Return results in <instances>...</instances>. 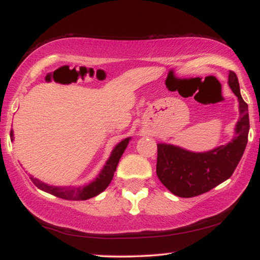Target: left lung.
Returning a JSON list of instances; mask_svg holds the SVG:
<instances>
[{"instance_id": "left-lung-1", "label": "left lung", "mask_w": 260, "mask_h": 260, "mask_svg": "<svg viewBox=\"0 0 260 260\" xmlns=\"http://www.w3.org/2000/svg\"><path fill=\"white\" fill-rule=\"evenodd\" d=\"M228 84L238 96L240 112L235 136L230 142L203 153L190 152L168 143H158L156 175L160 182L177 197H198L217 187L232 177L242 158L248 141V105L243 101L240 92L235 72H229Z\"/></svg>"}]
</instances>
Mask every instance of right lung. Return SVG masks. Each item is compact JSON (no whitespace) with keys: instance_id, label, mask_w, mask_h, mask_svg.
I'll return each mask as SVG.
<instances>
[{"instance_id":"add662e5","label":"right lung","mask_w":260,"mask_h":260,"mask_svg":"<svg viewBox=\"0 0 260 260\" xmlns=\"http://www.w3.org/2000/svg\"><path fill=\"white\" fill-rule=\"evenodd\" d=\"M11 140L12 141L14 140L13 130L11 131ZM130 140L131 137H126V139L120 141V142L114 147L113 150H112L110 158H108L107 161H106L104 169L101 170L98 177H96L92 182H90L89 184L84 185V187L76 188V187H57V185H50L40 181V179L34 177V176H31L30 177L31 181L34 182L35 185H36L38 189L46 191V193L52 194L54 197L65 199V200H88V199L94 198L96 195L102 193V191L110 185L112 178H113L115 169H117L118 166V162H119L124 150L126 149L127 145H129Z\"/></svg>"}]
</instances>
